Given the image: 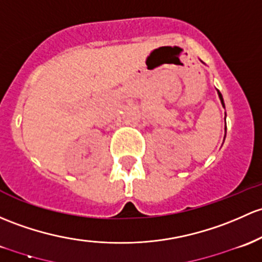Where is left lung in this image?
Wrapping results in <instances>:
<instances>
[{"label":"left lung","instance_id":"8db88e82","mask_svg":"<svg viewBox=\"0 0 262 262\" xmlns=\"http://www.w3.org/2000/svg\"><path fill=\"white\" fill-rule=\"evenodd\" d=\"M219 96H220V99H221V103H222V105L225 106V103H224V99H222V95H221V93L219 92Z\"/></svg>","mask_w":262,"mask_h":262}]
</instances>
